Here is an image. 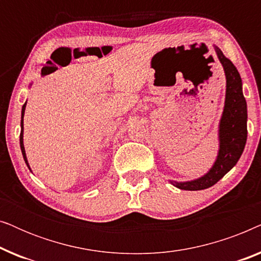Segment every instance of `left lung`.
Masks as SVG:
<instances>
[{"mask_svg":"<svg viewBox=\"0 0 261 261\" xmlns=\"http://www.w3.org/2000/svg\"><path fill=\"white\" fill-rule=\"evenodd\" d=\"M227 78L226 102L220 122V152L212 170L196 180L177 183L171 181L181 190L196 191L216 184L240 159L247 140V105L242 94L241 77L234 64L215 47Z\"/></svg>","mask_w":261,"mask_h":261,"instance_id":"obj_1","label":"left lung"}]
</instances>
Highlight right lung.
I'll use <instances>...</instances> for the list:
<instances>
[{
	"instance_id": "obj_1",
	"label": "right lung",
	"mask_w": 261,
	"mask_h": 261,
	"mask_svg": "<svg viewBox=\"0 0 261 261\" xmlns=\"http://www.w3.org/2000/svg\"><path fill=\"white\" fill-rule=\"evenodd\" d=\"M24 108H26V103L22 106V113H21V133H20V147H21V152H22V155H23V159L24 162H26L27 166H28V162H27V158H26V152H24V147H23V115H24ZM28 169H30V166H28Z\"/></svg>"
}]
</instances>
